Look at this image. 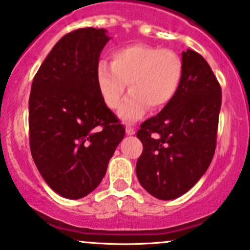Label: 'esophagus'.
<instances>
[{"instance_id": "1", "label": "esophagus", "mask_w": 250, "mask_h": 250, "mask_svg": "<svg viewBox=\"0 0 250 250\" xmlns=\"http://www.w3.org/2000/svg\"><path fill=\"white\" fill-rule=\"evenodd\" d=\"M125 133H127V135H134L135 134V129L133 127H130V125H127L125 127Z\"/></svg>"}]
</instances>
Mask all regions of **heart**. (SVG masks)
Listing matches in <instances>:
<instances>
[{"instance_id": "1", "label": "heart", "mask_w": 250, "mask_h": 250, "mask_svg": "<svg viewBox=\"0 0 250 250\" xmlns=\"http://www.w3.org/2000/svg\"><path fill=\"white\" fill-rule=\"evenodd\" d=\"M183 77V60L171 49L133 43L115 49L111 64L101 60L96 79L104 103L116 109L125 87L130 94L120 106L119 115L127 122L141 119L148 108L160 110L171 102Z\"/></svg>"}]
</instances>
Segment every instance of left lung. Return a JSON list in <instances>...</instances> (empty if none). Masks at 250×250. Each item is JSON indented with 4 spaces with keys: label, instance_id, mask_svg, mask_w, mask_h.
<instances>
[{
    "label": "left lung",
    "instance_id": "8db88e82",
    "mask_svg": "<svg viewBox=\"0 0 250 250\" xmlns=\"http://www.w3.org/2000/svg\"><path fill=\"white\" fill-rule=\"evenodd\" d=\"M182 60L174 98L136 134L144 145L136 175L142 188L161 201L178 198L194 186L216 148L221 86L201 54L186 49Z\"/></svg>",
    "mask_w": 250,
    "mask_h": 250
}]
</instances>
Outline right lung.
I'll return each instance as SVG.
<instances>
[{"label":"right lung","instance_id":"1","mask_svg":"<svg viewBox=\"0 0 250 250\" xmlns=\"http://www.w3.org/2000/svg\"><path fill=\"white\" fill-rule=\"evenodd\" d=\"M111 38L103 28L64 35L41 64L29 96L33 160L54 192L79 199L100 185L125 127L104 103L96 70Z\"/></svg>","mask_w":250,"mask_h":250}]
</instances>
